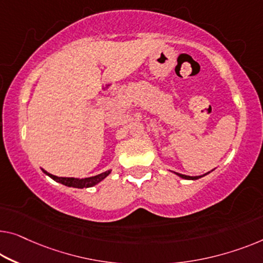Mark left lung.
I'll return each instance as SVG.
<instances>
[{
  "instance_id": "obj_1",
  "label": "left lung",
  "mask_w": 263,
  "mask_h": 263,
  "mask_svg": "<svg viewBox=\"0 0 263 263\" xmlns=\"http://www.w3.org/2000/svg\"><path fill=\"white\" fill-rule=\"evenodd\" d=\"M176 175L177 176H179V177L181 178H183V179H191V181H195V179H198V178H201V177H203V176H205V175H208L209 174V172H208V174H204V175H202V176H186V175H182V174H178V172H175Z\"/></svg>"
}]
</instances>
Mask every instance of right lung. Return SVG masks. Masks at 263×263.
Segmentation results:
<instances>
[{
    "label": "right lung",
    "instance_id": "add662e5",
    "mask_svg": "<svg viewBox=\"0 0 263 263\" xmlns=\"http://www.w3.org/2000/svg\"><path fill=\"white\" fill-rule=\"evenodd\" d=\"M42 171L45 172L47 176H49L50 178L54 179V181L58 183L64 184L66 186H73V187H79V189H82V187H91L94 186L96 184L100 183L104 178H106L107 176L111 174V170L105 171L103 174L93 176V177H87V178H74V177H58V176H54L49 172H47L46 170L42 169Z\"/></svg>",
    "mask_w": 263,
    "mask_h": 263
}]
</instances>
